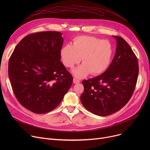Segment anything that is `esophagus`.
<instances>
[{"mask_svg": "<svg viewBox=\"0 0 150 150\" xmlns=\"http://www.w3.org/2000/svg\"><path fill=\"white\" fill-rule=\"evenodd\" d=\"M73 82H74V83H75V84H78V83H80V81L79 80L76 79V78H74V80H73Z\"/></svg>", "mask_w": 150, "mask_h": 150, "instance_id": "1", "label": "esophagus"}]
</instances>
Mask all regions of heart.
<instances>
[{"label": "heart", "mask_w": 150, "mask_h": 150, "mask_svg": "<svg viewBox=\"0 0 150 150\" xmlns=\"http://www.w3.org/2000/svg\"><path fill=\"white\" fill-rule=\"evenodd\" d=\"M61 57L64 65L73 68L82 58L83 64L73 70L75 76L81 78L90 73L93 75L103 73L111 64L114 49L109 41L90 36L75 38L74 44H66L61 50Z\"/></svg>", "instance_id": "obj_1"}]
</instances>
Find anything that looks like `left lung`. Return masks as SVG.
I'll use <instances>...</instances> for the list:
<instances>
[{
    "instance_id": "obj_1",
    "label": "left lung",
    "mask_w": 150,
    "mask_h": 150,
    "mask_svg": "<svg viewBox=\"0 0 150 150\" xmlns=\"http://www.w3.org/2000/svg\"><path fill=\"white\" fill-rule=\"evenodd\" d=\"M116 39V52L104 73L83 80L80 100L92 114L107 116L119 111L130 100L139 74L138 60L129 45L120 36Z\"/></svg>"
}]
</instances>
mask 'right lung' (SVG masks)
<instances>
[{"label":"right lung","mask_w":150,"mask_h":150,"mask_svg":"<svg viewBox=\"0 0 150 150\" xmlns=\"http://www.w3.org/2000/svg\"><path fill=\"white\" fill-rule=\"evenodd\" d=\"M59 31L28 35L16 46L8 62V76L22 106L36 114L57 108L72 86L73 77L61 62L63 44Z\"/></svg>","instance_id":"obj_1"}]
</instances>
